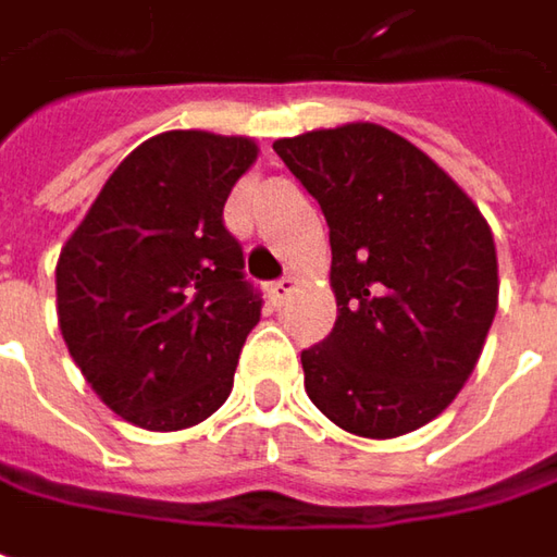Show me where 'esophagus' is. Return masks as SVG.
Wrapping results in <instances>:
<instances>
[{
  "label": "esophagus",
  "instance_id": "esophagus-1",
  "mask_svg": "<svg viewBox=\"0 0 557 557\" xmlns=\"http://www.w3.org/2000/svg\"><path fill=\"white\" fill-rule=\"evenodd\" d=\"M296 289V277H280L277 283H271V299L277 305H283Z\"/></svg>",
  "mask_w": 557,
  "mask_h": 557
}]
</instances>
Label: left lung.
Returning a JSON list of instances; mask_svg holds the SVG:
<instances>
[{
  "label": "left lung",
  "instance_id": "left-lung-1",
  "mask_svg": "<svg viewBox=\"0 0 557 557\" xmlns=\"http://www.w3.org/2000/svg\"><path fill=\"white\" fill-rule=\"evenodd\" d=\"M274 152L330 227L336 324L302 351L308 399L368 440L430 423L496 318L490 224L433 158L380 124L277 139Z\"/></svg>",
  "mask_w": 557,
  "mask_h": 557
}]
</instances>
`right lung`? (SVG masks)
<instances>
[{
	"instance_id": "obj_1",
	"label": "right lung",
	"mask_w": 557,
	"mask_h": 557,
	"mask_svg": "<svg viewBox=\"0 0 557 557\" xmlns=\"http://www.w3.org/2000/svg\"><path fill=\"white\" fill-rule=\"evenodd\" d=\"M246 136L168 131L117 164L59 255V326L96 396L146 430H183L233 389L261 293L224 227Z\"/></svg>"
}]
</instances>
